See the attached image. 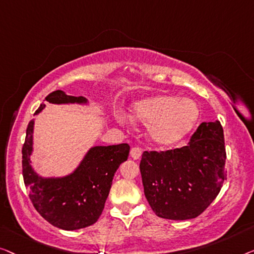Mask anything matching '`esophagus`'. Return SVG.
I'll use <instances>...</instances> for the list:
<instances>
[{"label":"esophagus","mask_w":254,"mask_h":254,"mask_svg":"<svg viewBox=\"0 0 254 254\" xmlns=\"http://www.w3.org/2000/svg\"><path fill=\"white\" fill-rule=\"evenodd\" d=\"M130 155H131V158H132V159L138 160V159L140 158V156H141V149L139 148V147H133V148H131V151H130Z\"/></svg>","instance_id":"esophagus-1"}]
</instances>
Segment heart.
Segmentation results:
<instances>
[{
	"instance_id": "obj_1",
	"label": "heart",
	"mask_w": 254,
	"mask_h": 254,
	"mask_svg": "<svg viewBox=\"0 0 254 254\" xmlns=\"http://www.w3.org/2000/svg\"><path fill=\"white\" fill-rule=\"evenodd\" d=\"M199 108L190 99L156 95L134 102L130 120L148 127V138L158 147H170L190 133L199 120Z\"/></svg>"
}]
</instances>
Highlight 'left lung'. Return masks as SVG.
<instances>
[{
    "instance_id": "obj_1",
    "label": "left lung",
    "mask_w": 254,
    "mask_h": 254,
    "mask_svg": "<svg viewBox=\"0 0 254 254\" xmlns=\"http://www.w3.org/2000/svg\"><path fill=\"white\" fill-rule=\"evenodd\" d=\"M223 128L203 122L181 148L144 152L140 173L144 193L156 215L189 220L208 207L227 180Z\"/></svg>"
}]
</instances>
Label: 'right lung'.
I'll return each mask as SVG.
<instances>
[{
    "label": "right lung",
    "mask_w": 254,
    "mask_h": 254,
    "mask_svg": "<svg viewBox=\"0 0 254 254\" xmlns=\"http://www.w3.org/2000/svg\"><path fill=\"white\" fill-rule=\"evenodd\" d=\"M54 105H87L84 96L67 95L57 90L46 96ZM41 103L35 115L45 109ZM34 120L28 123L21 149L23 177L28 195L38 213L54 227L77 230L95 223L108 198L113 178L120 164L127 161V144L93 146L72 173L62 177H42L31 164L33 153Z\"/></svg>",
    "instance_id": "1"
}]
</instances>
